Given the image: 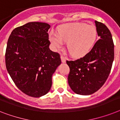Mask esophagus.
<instances>
[{"instance_id": "1", "label": "esophagus", "mask_w": 120, "mask_h": 120, "mask_svg": "<svg viewBox=\"0 0 120 120\" xmlns=\"http://www.w3.org/2000/svg\"><path fill=\"white\" fill-rule=\"evenodd\" d=\"M61 61H62V62H66V58L64 56V55L61 54Z\"/></svg>"}]
</instances>
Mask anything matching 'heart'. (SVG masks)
Listing matches in <instances>:
<instances>
[{"label":"heart","instance_id":"heart-1","mask_svg":"<svg viewBox=\"0 0 120 120\" xmlns=\"http://www.w3.org/2000/svg\"><path fill=\"white\" fill-rule=\"evenodd\" d=\"M96 36L97 30L94 26L75 22L61 26L58 29V34H51L49 40L56 48H61L63 41L67 43L69 53L74 57L79 58L91 50Z\"/></svg>","mask_w":120,"mask_h":120}]
</instances>
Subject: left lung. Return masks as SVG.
<instances>
[{
    "label": "left lung",
    "instance_id": "1",
    "mask_svg": "<svg viewBox=\"0 0 120 120\" xmlns=\"http://www.w3.org/2000/svg\"><path fill=\"white\" fill-rule=\"evenodd\" d=\"M100 38L91 50L75 61H67L70 68L68 83L72 91L90 95L99 90L106 82L114 59V44L110 31L104 24L95 21Z\"/></svg>",
    "mask_w": 120,
    "mask_h": 120
}]
</instances>
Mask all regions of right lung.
Segmentation results:
<instances>
[{
    "label": "right lung",
    "instance_id": "1",
    "mask_svg": "<svg viewBox=\"0 0 120 120\" xmlns=\"http://www.w3.org/2000/svg\"><path fill=\"white\" fill-rule=\"evenodd\" d=\"M49 28L45 22H28L15 29L8 40L7 70L16 86L34 98L48 93L52 75L61 63L59 53L49 48Z\"/></svg>",
    "mask_w": 120,
    "mask_h": 120
}]
</instances>
